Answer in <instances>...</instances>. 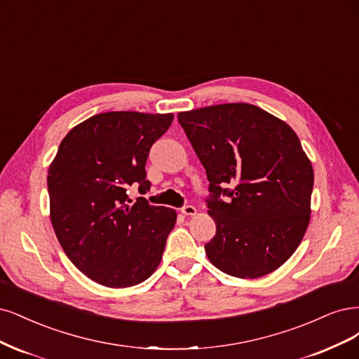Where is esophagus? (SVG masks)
Segmentation results:
<instances>
[{
    "mask_svg": "<svg viewBox=\"0 0 359 359\" xmlns=\"http://www.w3.org/2000/svg\"><path fill=\"white\" fill-rule=\"evenodd\" d=\"M180 212H182L184 216H194V215H196V209H195L194 205H184Z\"/></svg>",
    "mask_w": 359,
    "mask_h": 359,
    "instance_id": "esophagus-1",
    "label": "esophagus"
}]
</instances>
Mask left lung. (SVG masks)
Listing matches in <instances>:
<instances>
[{
  "instance_id": "1",
  "label": "left lung",
  "mask_w": 359,
  "mask_h": 359,
  "mask_svg": "<svg viewBox=\"0 0 359 359\" xmlns=\"http://www.w3.org/2000/svg\"><path fill=\"white\" fill-rule=\"evenodd\" d=\"M177 119L210 182L216 236L207 258L240 279L279 269L302 243L311 212L313 167L295 131L248 102L180 111ZM221 193L231 201H219Z\"/></svg>"
}]
</instances>
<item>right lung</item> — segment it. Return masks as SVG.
Wrapping results in <instances>:
<instances>
[{
  "mask_svg": "<svg viewBox=\"0 0 359 359\" xmlns=\"http://www.w3.org/2000/svg\"><path fill=\"white\" fill-rule=\"evenodd\" d=\"M175 114L107 111L68 133L49 165L50 221L76 267L107 287L149 279L163 259L176 210L134 204L126 189L149 191L146 159Z\"/></svg>",
  "mask_w": 359,
  "mask_h": 359,
  "instance_id": "add662e5",
  "label": "right lung"
}]
</instances>
